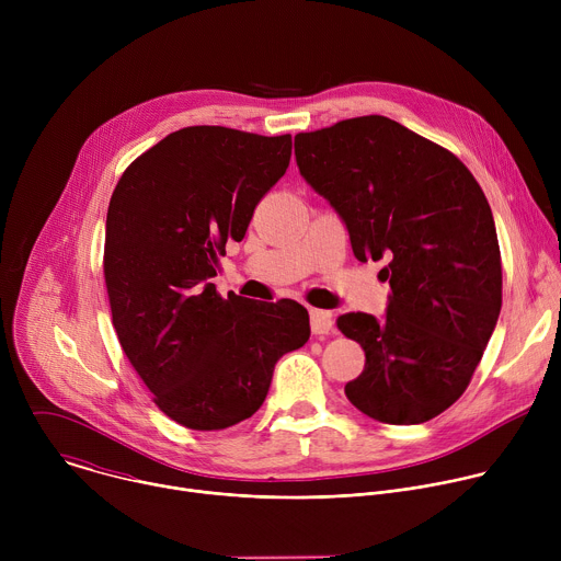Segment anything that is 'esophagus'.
Here are the masks:
<instances>
[{"label": "esophagus", "instance_id": "34e87169", "mask_svg": "<svg viewBox=\"0 0 561 561\" xmlns=\"http://www.w3.org/2000/svg\"><path fill=\"white\" fill-rule=\"evenodd\" d=\"M310 331L312 335H329L335 331L333 314L329 310H317L310 308Z\"/></svg>", "mask_w": 561, "mask_h": 561}]
</instances>
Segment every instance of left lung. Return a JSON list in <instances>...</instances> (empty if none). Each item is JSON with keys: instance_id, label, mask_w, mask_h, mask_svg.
<instances>
[{"instance_id": "8db88e82", "label": "left lung", "mask_w": 561, "mask_h": 561, "mask_svg": "<svg viewBox=\"0 0 561 561\" xmlns=\"http://www.w3.org/2000/svg\"><path fill=\"white\" fill-rule=\"evenodd\" d=\"M295 157L346 221L355 257L388 262L381 322L337 317L366 353L346 397L383 424L437 417L468 388L502 310V255L482 186L450 150L383 115L299 133Z\"/></svg>"}]
</instances>
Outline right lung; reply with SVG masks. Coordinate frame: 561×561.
Returning a JSON list of instances; mask_svg holds the SVG:
<instances>
[{
  "label": "right lung",
  "instance_id": "obj_1",
  "mask_svg": "<svg viewBox=\"0 0 561 561\" xmlns=\"http://www.w3.org/2000/svg\"><path fill=\"white\" fill-rule=\"evenodd\" d=\"M290 150V135L188 126L141 152L113 191L104 244L113 327L157 409L186 428L249 420L277 359L310 337L301 304L224 299L208 282Z\"/></svg>",
  "mask_w": 561,
  "mask_h": 561
}]
</instances>
